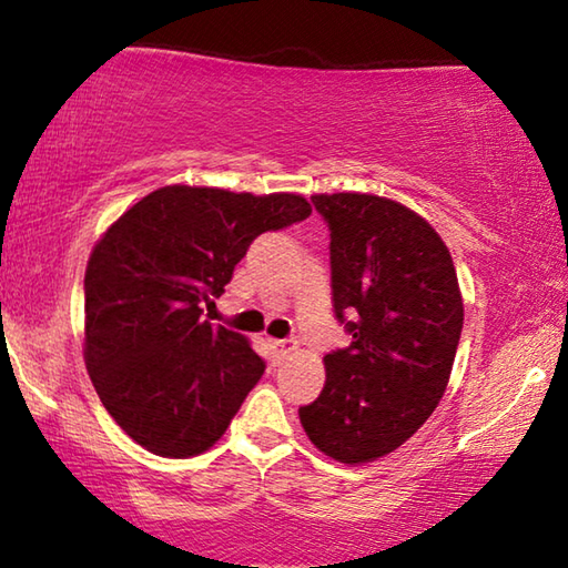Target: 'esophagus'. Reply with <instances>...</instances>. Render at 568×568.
Listing matches in <instances>:
<instances>
[{
    "label": "esophagus",
    "instance_id": "1",
    "mask_svg": "<svg viewBox=\"0 0 568 568\" xmlns=\"http://www.w3.org/2000/svg\"><path fill=\"white\" fill-rule=\"evenodd\" d=\"M271 343V348L275 351V355H287V353H293V351H297V341H293V338H287V341H267Z\"/></svg>",
    "mask_w": 568,
    "mask_h": 568
}]
</instances>
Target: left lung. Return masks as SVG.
<instances>
[{"label": "left lung", "mask_w": 568, "mask_h": 568, "mask_svg": "<svg viewBox=\"0 0 568 568\" xmlns=\"http://www.w3.org/2000/svg\"><path fill=\"white\" fill-rule=\"evenodd\" d=\"M331 227L333 307L348 348L323 358L325 386L297 410L325 456L361 466L393 454L444 398L464 297L454 257L426 217L365 192L313 195Z\"/></svg>", "instance_id": "1"}]
</instances>
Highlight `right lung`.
I'll use <instances>...</instances> for the list:
<instances>
[{
  "mask_svg": "<svg viewBox=\"0 0 568 568\" xmlns=\"http://www.w3.org/2000/svg\"><path fill=\"white\" fill-rule=\"evenodd\" d=\"M295 192L165 185L104 230L84 271V363L102 406L165 458L215 446L265 363L235 331L203 321L253 240L301 223Z\"/></svg>",
  "mask_w": 568,
  "mask_h": 568,
  "instance_id": "right-lung-1",
  "label": "right lung"
}]
</instances>
